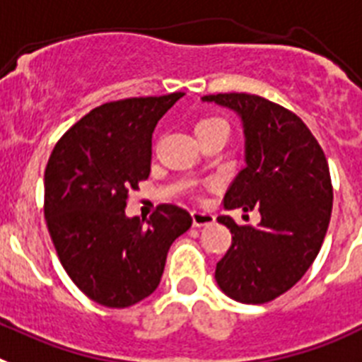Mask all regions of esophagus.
<instances>
[{
    "label": "esophagus",
    "mask_w": 362,
    "mask_h": 362,
    "mask_svg": "<svg viewBox=\"0 0 362 362\" xmlns=\"http://www.w3.org/2000/svg\"><path fill=\"white\" fill-rule=\"evenodd\" d=\"M191 216H193L194 228H202V226H209L215 222V215L209 211H202V209H194Z\"/></svg>",
    "instance_id": "34e87169"
}]
</instances>
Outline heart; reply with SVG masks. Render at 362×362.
<instances>
[{"label":"heart","mask_w":362,"mask_h":362,"mask_svg":"<svg viewBox=\"0 0 362 362\" xmlns=\"http://www.w3.org/2000/svg\"><path fill=\"white\" fill-rule=\"evenodd\" d=\"M220 124H224V122L220 120V118H216V116H206V118H200V120L194 124V134H200L202 131H206V129L213 127V125H220Z\"/></svg>","instance_id":"b5f03b06"}]
</instances>
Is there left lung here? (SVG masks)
I'll return each instance as SVG.
<instances>
[{"mask_svg":"<svg viewBox=\"0 0 362 362\" xmlns=\"http://www.w3.org/2000/svg\"><path fill=\"white\" fill-rule=\"evenodd\" d=\"M202 102L235 111L244 129L246 168L226 191L224 206L260 213L257 226L216 218L233 235L216 264V284L238 303H269L319 255L333 202L328 162L312 131L284 107L246 93L209 94Z\"/></svg>","mask_w":362,"mask_h":362,"instance_id":"1","label":"left lung"}]
</instances>
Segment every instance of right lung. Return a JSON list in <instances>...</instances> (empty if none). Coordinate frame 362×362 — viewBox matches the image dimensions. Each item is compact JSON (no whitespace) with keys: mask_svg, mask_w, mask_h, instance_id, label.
<instances>
[{"mask_svg":"<svg viewBox=\"0 0 362 362\" xmlns=\"http://www.w3.org/2000/svg\"><path fill=\"white\" fill-rule=\"evenodd\" d=\"M184 93L109 102L59 138L45 169V218L59 262L90 300L127 308L158 288L171 244L193 224L162 204L144 224L127 194L151 173L153 131Z\"/></svg>","mask_w":362,"mask_h":362,"instance_id":"add662e5","label":"right lung"}]
</instances>
